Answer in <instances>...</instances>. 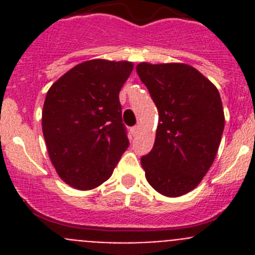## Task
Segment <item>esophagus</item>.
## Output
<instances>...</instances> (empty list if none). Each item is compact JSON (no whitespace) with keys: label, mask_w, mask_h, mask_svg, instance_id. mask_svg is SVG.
Here are the masks:
<instances>
[{"label":"esophagus","mask_w":255,"mask_h":255,"mask_svg":"<svg viewBox=\"0 0 255 255\" xmlns=\"http://www.w3.org/2000/svg\"><path fill=\"white\" fill-rule=\"evenodd\" d=\"M138 130H139V126H134V128H131V129H130V131H131V134L134 135L138 132Z\"/></svg>","instance_id":"obj_1"}]
</instances>
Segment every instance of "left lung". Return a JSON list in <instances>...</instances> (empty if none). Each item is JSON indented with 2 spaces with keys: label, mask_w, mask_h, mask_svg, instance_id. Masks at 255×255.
<instances>
[{
  "label": "left lung",
  "mask_w": 255,
  "mask_h": 255,
  "mask_svg": "<svg viewBox=\"0 0 255 255\" xmlns=\"http://www.w3.org/2000/svg\"><path fill=\"white\" fill-rule=\"evenodd\" d=\"M136 73L158 110L153 149L141 157L145 179L168 198L197 188L215 161L225 128L216 85L180 62H140Z\"/></svg>",
  "instance_id": "1"
}]
</instances>
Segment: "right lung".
Instances as JSON below:
<instances>
[{"label": "right lung", "instance_id": "right-lung-1", "mask_svg": "<svg viewBox=\"0 0 255 255\" xmlns=\"http://www.w3.org/2000/svg\"><path fill=\"white\" fill-rule=\"evenodd\" d=\"M134 69L130 61H84L47 92L42 130L61 180L92 190L111 177L129 147L119 93Z\"/></svg>", "mask_w": 255, "mask_h": 255}]
</instances>
